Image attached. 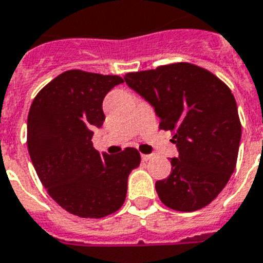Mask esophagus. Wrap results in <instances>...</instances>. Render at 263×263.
Listing matches in <instances>:
<instances>
[{
    "label": "esophagus",
    "mask_w": 263,
    "mask_h": 263,
    "mask_svg": "<svg viewBox=\"0 0 263 263\" xmlns=\"http://www.w3.org/2000/svg\"><path fill=\"white\" fill-rule=\"evenodd\" d=\"M151 158H153V155H147V154H142V161H143V162L150 161Z\"/></svg>",
    "instance_id": "34e87169"
}]
</instances>
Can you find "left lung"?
<instances>
[{"label": "left lung", "instance_id": "left-lung-1", "mask_svg": "<svg viewBox=\"0 0 263 263\" xmlns=\"http://www.w3.org/2000/svg\"><path fill=\"white\" fill-rule=\"evenodd\" d=\"M125 82L154 106L159 128L178 148L172 173L157 181L161 201L180 212L206 206L235 170L242 125L230 87L215 74L180 62L128 72Z\"/></svg>", "mask_w": 263, "mask_h": 263}]
</instances>
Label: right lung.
Wrapping results in <instances>:
<instances>
[{"mask_svg": "<svg viewBox=\"0 0 263 263\" xmlns=\"http://www.w3.org/2000/svg\"><path fill=\"white\" fill-rule=\"evenodd\" d=\"M124 82L119 76L69 70L36 95L28 113L27 144L37 177L67 212L100 219L124 204L128 176L140 154L127 147L117 155L93 147V131L105 120L102 100Z\"/></svg>", "mask_w": 263, "mask_h": 263, "instance_id": "right-lung-1", "label": "right lung"}]
</instances>
